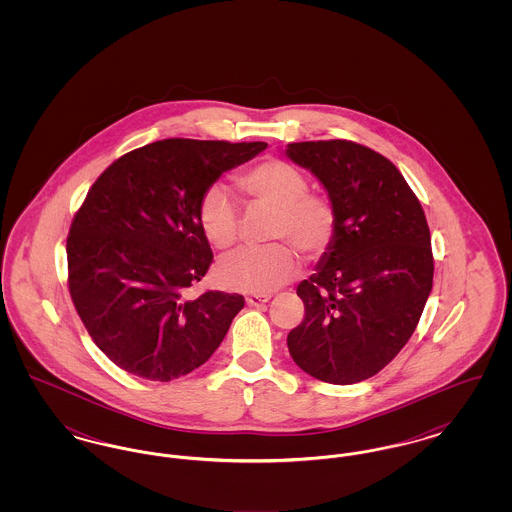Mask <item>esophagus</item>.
Returning a JSON list of instances; mask_svg holds the SVG:
<instances>
[{"label":"esophagus","instance_id":"esophagus-1","mask_svg":"<svg viewBox=\"0 0 512 512\" xmlns=\"http://www.w3.org/2000/svg\"><path fill=\"white\" fill-rule=\"evenodd\" d=\"M268 299H270L268 295H257V293H255V295H247V297H245V303H247L249 307H261V305L267 303Z\"/></svg>","mask_w":512,"mask_h":512}]
</instances>
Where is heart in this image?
<instances>
[{
	"mask_svg": "<svg viewBox=\"0 0 512 512\" xmlns=\"http://www.w3.org/2000/svg\"><path fill=\"white\" fill-rule=\"evenodd\" d=\"M236 184L251 205L276 213L272 240L295 245L313 259L328 249L336 234V209L324 195L309 192V180L295 165L282 159H267L236 174ZM197 222L205 240L226 251L238 244L242 219L238 203L220 186H209L197 205ZM297 274L292 247L270 245L249 249L224 259L217 280L224 290L270 293L288 284Z\"/></svg>",
	"mask_w": 512,
	"mask_h": 512,
	"instance_id": "1",
	"label": "heart"
}]
</instances>
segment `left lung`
<instances>
[{
    "label": "left lung",
    "mask_w": 512,
    "mask_h": 512,
    "mask_svg": "<svg viewBox=\"0 0 512 512\" xmlns=\"http://www.w3.org/2000/svg\"><path fill=\"white\" fill-rule=\"evenodd\" d=\"M286 155L317 176L336 209L332 244L297 286L305 318L288 349L313 378L357 384L405 347L432 292L426 215L403 174L370 147L299 142Z\"/></svg>",
    "instance_id": "1"
}]
</instances>
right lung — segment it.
I'll use <instances>...</instances> for the list:
<instances>
[{
	"label": "right lung",
	"instance_id": "1",
	"mask_svg": "<svg viewBox=\"0 0 512 512\" xmlns=\"http://www.w3.org/2000/svg\"><path fill=\"white\" fill-rule=\"evenodd\" d=\"M265 142L169 138L124 153L99 174L67 238L69 292L99 349L122 370L171 382L224 340L244 295L186 292L213 263L197 205Z\"/></svg>",
	"mask_w": 512,
	"mask_h": 512
}]
</instances>
